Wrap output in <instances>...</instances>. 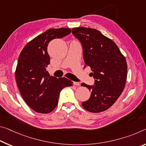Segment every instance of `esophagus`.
Masks as SVG:
<instances>
[{
  "mask_svg": "<svg viewBox=\"0 0 146 146\" xmlns=\"http://www.w3.org/2000/svg\"><path fill=\"white\" fill-rule=\"evenodd\" d=\"M73 84L75 85V86H79L80 83L78 82H73Z\"/></svg>",
  "mask_w": 146,
  "mask_h": 146,
  "instance_id": "esophagus-1",
  "label": "esophagus"
}]
</instances>
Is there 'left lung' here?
<instances>
[{"label":"left lung","mask_w":146,"mask_h":146,"mask_svg":"<svg viewBox=\"0 0 146 146\" xmlns=\"http://www.w3.org/2000/svg\"><path fill=\"white\" fill-rule=\"evenodd\" d=\"M72 33L80 43L83 58L91 68L94 85L82 83L91 91L88 100L82 103L89 112L105 111L114 104L125 86L127 65L125 58L114 41L98 30L90 28H73Z\"/></svg>","instance_id":"8db88e82"}]
</instances>
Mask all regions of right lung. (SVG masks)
Segmentation results:
<instances>
[{
  "label": "right lung",
  "instance_id": "obj_1",
  "mask_svg": "<svg viewBox=\"0 0 146 146\" xmlns=\"http://www.w3.org/2000/svg\"><path fill=\"white\" fill-rule=\"evenodd\" d=\"M71 32L69 28L48 29L28 43L20 53L15 70L16 82L25 103L37 112H52L57 106L61 90L72 86L70 80L50 76L46 69L50 64L48 43Z\"/></svg>",
  "mask_w": 146,
  "mask_h": 146
}]
</instances>
